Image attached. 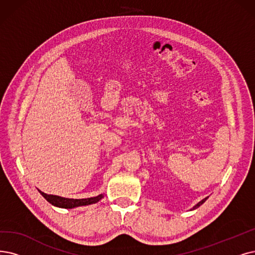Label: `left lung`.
Listing matches in <instances>:
<instances>
[{
  "label": "left lung",
  "instance_id": "1",
  "mask_svg": "<svg viewBox=\"0 0 255 255\" xmlns=\"http://www.w3.org/2000/svg\"><path fill=\"white\" fill-rule=\"evenodd\" d=\"M207 199H208V197H206V198H204V199H203L202 201H200V202L198 203V204H196V205H195V206H193V207H192V208H191L190 210H195V209H197L198 207H200V206H201V205L203 204V203H204V202H205V201H206Z\"/></svg>",
  "mask_w": 255,
  "mask_h": 255
}]
</instances>
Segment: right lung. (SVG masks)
<instances>
[{
	"label": "right lung",
	"instance_id": "obj_1",
	"mask_svg": "<svg viewBox=\"0 0 255 255\" xmlns=\"http://www.w3.org/2000/svg\"><path fill=\"white\" fill-rule=\"evenodd\" d=\"M37 190L39 191L40 195H42L50 203V204H52L53 206H56L59 208H66V209L95 204V203L99 202L104 198V193H100V195L96 197L87 198V199H69V198H63V197L54 196V195H48V193L40 191L39 189Z\"/></svg>",
	"mask_w": 255,
	"mask_h": 255
}]
</instances>
